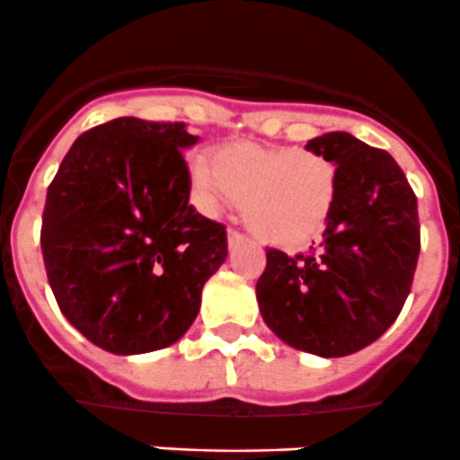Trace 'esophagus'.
<instances>
[{
	"instance_id": "34e87169",
	"label": "esophagus",
	"mask_w": 460,
	"mask_h": 460,
	"mask_svg": "<svg viewBox=\"0 0 460 460\" xmlns=\"http://www.w3.org/2000/svg\"><path fill=\"white\" fill-rule=\"evenodd\" d=\"M243 241H245V236L241 234V232H236V230H228V245H230V248H234V245L243 243Z\"/></svg>"
}]
</instances>
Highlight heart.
<instances>
[{"mask_svg": "<svg viewBox=\"0 0 460 460\" xmlns=\"http://www.w3.org/2000/svg\"><path fill=\"white\" fill-rule=\"evenodd\" d=\"M190 181L199 203H243L250 230L268 243L295 248L324 230L338 194V170L320 152L232 143L190 161Z\"/></svg>", "mask_w": 460, "mask_h": 460, "instance_id": "heart-1", "label": "heart"}]
</instances>
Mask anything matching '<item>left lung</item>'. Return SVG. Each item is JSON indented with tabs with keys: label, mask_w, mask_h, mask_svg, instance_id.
Listing matches in <instances>:
<instances>
[{
	"label": "left lung",
	"mask_w": 460,
	"mask_h": 460,
	"mask_svg": "<svg viewBox=\"0 0 460 460\" xmlns=\"http://www.w3.org/2000/svg\"><path fill=\"white\" fill-rule=\"evenodd\" d=\"M338 170V194L322 241L288 257L266 250L257 302L288 347L342 358L369 347L400 315L420 252L418 203L385 149L347 131L308 140Z\"/></svg>",
	"instance_id": "8db88e82"
}]
</instances>
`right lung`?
<instances>
[{"label": "right lung", "instance_id": "right-lung-1", "mask_svg": "<svg viewBox=\"0 0 460 460\" xmlns=\"http://www.w3.org/2000/svg\"><path fill=\"white\" fill-rule=\"evenodd\" d=\"M185 122L116 118L77 136L51 181L42 254L62 315L116 356L165 349L201 308L228 236L190 206Z\"/></svg>", "mask_w": 460, "mask_h": 460}]
</instances>
